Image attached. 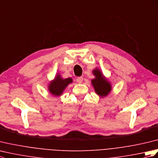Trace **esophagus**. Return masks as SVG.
Segmentation results:
<instances>
[{"label": "esophagus", "mask_w": 158, "mask_h": 158, "mask_svg": "<svg viewBox=\"0 0 158 158\" xmlns=\"http://www.w3.org/2000/svg\"><path fill=\"white\" fill-rule=\"evenodd\" d=\"M83 77H77V78L76 81L78 83H81L83 82Z\"/></svg>", "instance_id": "1"}]
</instances>
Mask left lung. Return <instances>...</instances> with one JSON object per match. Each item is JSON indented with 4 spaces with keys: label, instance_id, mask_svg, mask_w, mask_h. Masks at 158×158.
<instances>
[{
    "label": "left lung",
    "instance_id": "left-lung-1",
    "mask_svg": "<svg viewBox=\"0 0 158 158\" xmlns=\"http://www.w3.org/2000/svg\"><path fill=\"white\" fill-rule=\"evenodd\" d=\"M93 73L95 75L96 78L92 80V83L94 88L95 92L100 96L105 97L111 91L110 83L102 75V73L98 69L94 70Z\"/></svg>",
    "mask_w": 158,
    "mask_h": 158
}]
</instances>
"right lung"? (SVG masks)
Returning <instances> with one entry per match:
<instances>
[{
  "mask_svg": "<svg viewBox=\"0 0 158 158\" xmlns=\"http://www.w3.org/2000/svg\"><path fill=\"white\" fill-rule=\"evenodd\" d=\"M73 80L71 78L62 79L61 76L58 75L56 77L54 80L50 83L49 85V90L51 92L53 96H58L62 94L64 90L65 89L66 86L69 83H71Z\"/></svg>",
  "mask_w": 158,
  "mask_h": 158,
  "instance_id": "obj_1",
  "label": "right lung"
}]
</instances>
